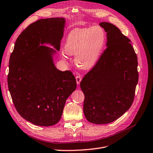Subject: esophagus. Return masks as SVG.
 Masks as SVG:
<instances>
[{"instance_id":"esophagus-1","label":"esophagus","mask_w":153,"mask_h":153,"mask_svg":"<svg viewBox=\"0 0 153 153\" xmlns=\"http://www.w3.org/2000/svg\"><path fill=\"white\" fill-rule=\"evenodd\" d=\"M76 83L78 85L80 84V83L82 80V76L80 75H78L76 76Z\"/></svg>"}]
</instances>
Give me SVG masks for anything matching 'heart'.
I'll use <instances>...</instances> for the list:
<instances>
[{
	"instance_id": "obj_1",
	"label": "heart",
	"mask_w": 153,
	"mask_h": 153,
	"mask_svg": "<svg viewBox=\"0 0 153 153\" xmlns=\"http://www.w3.org/2000/svg\"><path fill=\"white\" fill-rule=\"evenodd\" d=\"M106 41V34L100 26L76 29L69 32L64 45L69 55H75L76 65L82 69L93 67L100 57ZM62 58L65 60L64 53Z\"/></svg>"
}]
</instances>
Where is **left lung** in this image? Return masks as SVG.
Masks as SVG:
<instances>
[{
    "instance_id": "8db88e82",
    "label": "left lung",
    "mask_w": 153,
    "mask_h": 153,
    "mask_svg": "<svg viewBox=\"0 0 153 153\" xmlns=\"http://www.w3.org/2000/svg\"><path fill=\"white\" fill-rule=\"evenodd\" d=\"M106 48L80 82L88 121L104 124L119 118L131 107L138 81L137 54L131 40L115 25L101 22Z\"/></svg>"
}]
</instances>
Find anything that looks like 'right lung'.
I'll use <instances>...</instances> for the list:
<instances>
[{"mask_svg": "<svg viewBox=\"0 0 153 153\" xmlns=\"http://www.w3.org/2000/svg\"><path fill=\"white\" fill-rule=\"evenodd\" d=\"M65 19L51 18L29 25L18 37L9 64L7 84L21 116L37 126H50L61 119L66 101L76 89L71 71L55 68V51L61 48Z\"/></svg>", "mask_w": 153, "mask_h": 153, "instance_id": "1", "label": "right lung"}]
</instances>
